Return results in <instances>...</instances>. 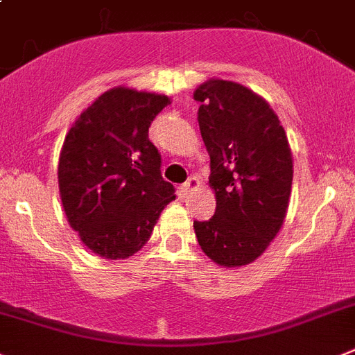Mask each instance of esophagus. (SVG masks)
I'll return each instance as SVG.
<instances>
[{
  "instance_id": "esophagus-1",
  "label": "esophagus",
  "mask_w": 355,
  "mask_h": 355,
  "mask_svg": "<svg viewBox=\"0 0 355 355\" xmlns=\"http://www.w3.org/2000/svg\"><path fill=\"white\" fill-rule=\"evenodd\" d=\"M197 187H199V180H197V178H190L187 183H183L180 188H178V193H180L181 197H187V195L190 193L191 190H195Z\"/></svg>"
}]
</instances>
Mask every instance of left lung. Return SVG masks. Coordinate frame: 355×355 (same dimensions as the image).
Masks as SVG:
<instances>
[{
    "label": "left lung",
    "mask_w": 355,
    "mask_h": 355,
    "mask_svg": "<svg viewBox=\"0 0 355 355\" xmlns=\"http://www.w3.org/2000/svg\"><path fill=\"white\" fill-rule=\"evenodd\" d=\"M193 98L216 199L214 216L193 222L195 236L218 266L241 268L284 225L294 174L287 133L262 96L232 80H206Z\"/></svg>",
    "instance_id": "8db88e82"
}]
</instances>
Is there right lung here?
<instances>
[{
	"mask_svg": "<svg viewBox=\"0 0 355 355\" xmlns=\"http://www.w3.org/2000/svg\"><path fill=\"white\" fill-rule=\"evenodd\" d=\"M168 103L158 93L112 87L80 112L64 137L58 165L64 214L80 241L103 259L137 253L175 199L148 137Z\"/></svg>",
	"mask_w": 355,
	"mask_h": 355,
	"instance_id": "obj_1",
	"label": "right lung"
}]
</instances>
